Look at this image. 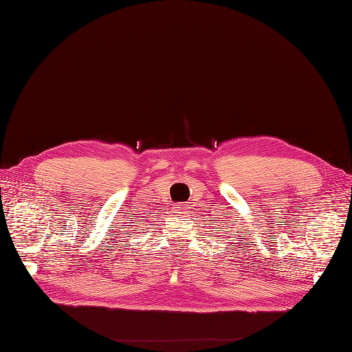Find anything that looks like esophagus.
Listing matches in <instances>:
<instances>
[{
	"label": "esophagus",
	"instance_id": "obj_1",
	"mask_svg": "<svg viewBox=\"0 0 352 352\" xmlns=\"http://www.w3.org/2000/svg\"><path fill=\"white\" fill-rule=\"evenodd\" d=\"M189 208H190L189 204H180V206L176 207V212H179V216H182V214H186V211Z\"/></svg>",
	"mask_w": 352,
	"mask_h": 352
}]
</instances>
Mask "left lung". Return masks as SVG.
Returning a JSON list of instances; mask_svg holds the SVG:
<instances>
[{
    "label": "left lung",
    "instance_id": "1",
    "mask_svg": "<svg viewBox=\"0 0 352 352\" xmlns=\"http://www.w3.org/2000/svg\"><path fill=\"white\" fill-rule=\"evenodd\" d=\"M229 212V214H230V211H228ZM223 216H228V214H223ZM223 223H229V220H223ZM225 228L228 229L229 228V225H225ZM225 232H229V230H225ZM221 236H225V235H221ZM241 239V238H239ZM229 247H232V248H235V247H233V245L232 243H229Z\"/></svg>",
    "mask_w": 352,
    "mask_h": 352
}]
</instances>
